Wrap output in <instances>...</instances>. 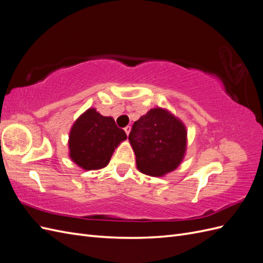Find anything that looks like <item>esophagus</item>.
I'll list each match as a JSON object with an SVG mask.
<instances>
[{
	"mask_svg": "<svg viewBox=\"0 0 263 263\" xmlns=\"http://www.w3.org/2000/svg\"><path fill=\"white\" fill-rule=\"evenodd\" d=\"M124 130H125V133H126L127 136H128L129 133H130V126H126L125 128H124Z\"/></svg>",
	"mask_w": 263,
	"mask_h": 263,
	"instance_id": "obj_1",
	"label": "esophagus"
}]
</instances>
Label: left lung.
Masks as SVG:
<instances>
[{"label": "left lung", "mask_w": 263, "mask_h": 263, "mask_svg": "<svg viewBox=\"0 0 263 263\" xmlns=\"http://www.w3.org/2000/svg\"><path fill=\"white\" fill-rule=\"evenodd\" d=\"M186 128L169 110L156 107L134 123L128 136L140 172L162 177L176 170L186 150Z\"/></svg>", "instance_id": "8db88e82"}]
</instances>
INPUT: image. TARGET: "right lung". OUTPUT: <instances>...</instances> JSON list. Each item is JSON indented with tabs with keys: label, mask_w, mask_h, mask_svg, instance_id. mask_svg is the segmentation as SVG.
Masks as SVG:
<instances>
[{
	"label": "right lung",
	"mask_w": 263,
	"mask_h": 263,
	"mask_svg": "<svg viewBox=\"0 0 263 263\" xmlns=\"http://www.w3.org/2000/svg\"><path fill=\"white\" fill-rule=\"evenodd\" d=\"M126 138V133L118 128L113 117L103 116L95 108H89L71 127L69 156L84 170L102 169Z\"/></svg>",
	"instance_id": "1"
}]
</instances>
